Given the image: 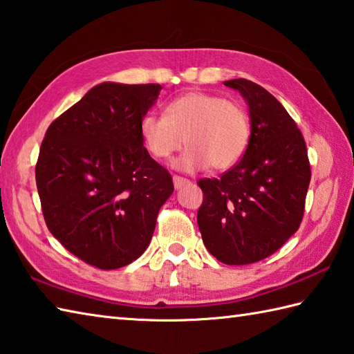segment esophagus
Returning a JSON list of instances; mask_svg holds the SVG:
<instances>
[{
    "mask_svg": "<svg viewBox=\"0 0 354 354\" xmlns=\"http://www.w3.org/2000/svg\"><path fill=\"white\" fill-rule=\"evenodd\" d=\"M173 185H175V189H181V187L185 185H190V179H185L181 176H173Z\"/></svg>",
    "mask_w": 354,
    "mask_h": 354,
    "instance_id": "esophagus-1",
    "label": "esophagus"
}]
</instances>
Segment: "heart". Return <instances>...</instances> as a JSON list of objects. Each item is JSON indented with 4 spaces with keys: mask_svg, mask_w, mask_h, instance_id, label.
<instances>
[{
    "mask_svg": "<svg viewBox=\"0 0 354 354\" xmlns=\"http://www.w3.org/2000/svg\"><path fill=\"white\" fill-rule=\"evenodd\" d=\"M144 147L156 159H167L185 144L175 165L181 170H227L245 153L250 118L239 102L205 92H187L169 102L164 116L147 113L140 121Z\"/></svg>",
    "mask_w": 354,
    "mask_h": 354,
    "instance_id": "obj_1",
    "label": "heart"
}]
</instances>
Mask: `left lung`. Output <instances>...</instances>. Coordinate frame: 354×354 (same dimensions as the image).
<instances>
[{"label": "left lung", "mask_w": 354, "mask_h": 354, "mask_svg": "<svg viewBox=\"0 0 354 354\" xmlns=\"http://www.w3.org/2000/svg\"><path fill=\"white\" fill-rule=\"evenodd\" d=\"M239 90L250 112V141L236 165L203 178L198 225L204 244L227 266L268 258L299 228L311 178L307 145L293 118L264 87L244 78Z\"/></svg>", "instance_id": "left-lung-1"}]
</instances>
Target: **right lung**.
Listing matches in <instances>:
<instances>
[{"label": "right lung", "mask_w": 354, "mask_h": 354, "mask_svg": "<svg viewBox=\"0 0 354 354\" xmlns=\"http://www.w3.org/2000/svg\"><path fill=\"white\" fill-rule=\"evenodd\" d=\"M161 88L102 82L46 131L35 167L43 216L53 236L88 266L115 270L140 258L173 193L169 170L140 135Z\"/></svg>", "instance_id": "add662e5"}]
</instances>
